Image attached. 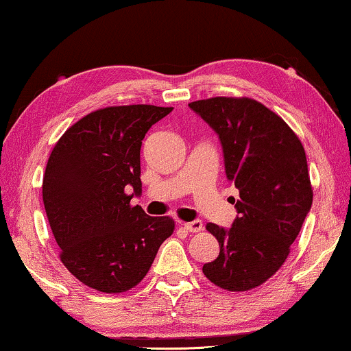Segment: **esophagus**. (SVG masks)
Wrapping results in <instances>:
<instances>
[{
	"instance_id": "34e87169",
	"label": "esophagus",
	"mask_w": 351,
	"mask_h": 351,
	"mask_svg": "<svg viewBox=\"0 0 351 351\" xmlns=\"http://www.w3.org/2000/svg\"><path fill=\"white\" fill-rule=\"evenodd\" d=\"M184 227L189 232H202L203 230V222L199 219L192 221V222H185Z\"/></svg>"
}]
</instances>
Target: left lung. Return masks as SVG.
Instances as JSON below:
<instances>
[{"label": "left lung", "instance_id": "1", "mask_svg": "<svg viewBox=\"0 0 351 351\" xmlns=\"http://www.w3.org/2000/svg\"><path fill=\"white\" fill-rule=\"evenodd\" d=\"M189 106L219 136L226 176L239 190L230 229L206 226L221 250L203 274L221 289L245 292L280 269L311 209L306 154L284 119L252 98Z\"/></svg>", "mask_w": 351, "mask_h": 351}]
</instances>
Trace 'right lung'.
Listing matches in <instances>:
<instances>
[{"label":"right lung","instance_id":"1","mask_svg":"<svg viewBox=\"0 0 351 351\" xmlns=\"http://www.w3.org/2000/svg\"><path fill=\"white\" fill-rule=\"evenodd\" d=\"M171 111L153 104L98 109L69 127L49 154L43 203L61 261L98 292L121 293L142 282L174 232L171 217L130 204L142 193V140Z\"/></svg>","mask_w":351,"mask_h":351}]
</instances>
